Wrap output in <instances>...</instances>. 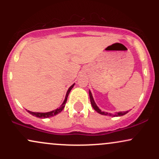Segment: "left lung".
<instances>
[{
    "label": "left lung",
    "instance_id": "8db88e82",
    "mask_svg": "<svg viewBox=\"0 0 159 159\" xmlns=\"http://www.w3.org/2000/svg\"><path fill=\"white\" fill-rule=\"evenodd\" d=\"M89 95H90V102L91 105H92L93 107L94 108V110L96 111H97L98 114H102V115H105V116H123V115L126 114L129 111H120V112H116L115 114H111V113H107V112H105V111H102L98 108V107L96 105V102H95L93 97L92 93H91L90 90H89Z\"/></svg>",
    "mask_w": 159,
    "mask_h": 159
}]
</instances>
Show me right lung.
I'll return each mask as SVG.
<instances>
[{"label": "right lung", "mask_w": 159, "mask_h": 159, "mask_svg": "<svg viewBox=\"0 0 159 159\" xmlns=\"http://www.w3.org/2000/svg\"><path fill=\"white\" fill-rule=\"evenodd\" d=\"M74 85H75V84H73L71 86V87L68 89V90H67V93H66V97H65L64 101H63V102L62 103V105H61V107H58V108H57L56 110H54V111H49V112H45V113L32 112V111H27V112L30 113V114H32L33 116H36V117H39V118H43V119H45V118L52 117V116H55V115L58 114H59V113H61V111H63V108H64L65 105H66V103L67 98H68V96H69V93H70V91L72 89V87H74Z\"/></svg>", "instance_id": "right-lung-1"}]
</instances>
